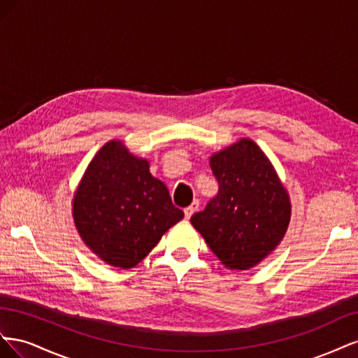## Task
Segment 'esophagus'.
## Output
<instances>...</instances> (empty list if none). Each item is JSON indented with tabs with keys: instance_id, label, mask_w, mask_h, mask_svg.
Returning <instances> with one entry per match:
<instances>
[{
	"instance_id": "obj_1",
	"label": "esophagus",
	"mask_w": 358,
	"mask_h": 358,
	"mask_svg": "<svg viewBox=\"0 0 358 358\" xmlns=\"http://www.w3.org/2000/svg\"><path fill=\"white\" fill-rule=\"evenodd\" d=\"M199 208H200V201H199V200H194V201H192V204H191V206H188V208H187L185 210H183V212H185V218H187V220H189L191 216L199 210Z\"/></svg>"
}]
</instances>
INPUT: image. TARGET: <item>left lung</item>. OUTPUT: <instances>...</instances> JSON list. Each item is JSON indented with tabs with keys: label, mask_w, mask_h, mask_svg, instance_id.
<instances>
[{
	"label": "left lung",
	"mask_w": 358,
	"mask_h": 358,
	"mask_svg": "<svg viewBox=\"0 0 358 358\" xmlns=\"http://www.w3.org/2000/svg\"><path fill=\"white\" fill-rule=\"evenodd\" d=\"M220 183L218 196L194 225L230 270H249L282 242L291 220L288 191L272 162L254 140L241 138L209 158Z\"/></svg>",
	"instance_id": "left-lung-1"
}]
</instances>
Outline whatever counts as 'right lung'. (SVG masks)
Wrapping results in <instances>:
<instances>
[{
    "label": "right lung",
    "mask_w": 358,
    "mask_h": 358,
    "mask_svg": "<svg viewBox=\"0 0 358 358\" xmlns=\"http://www.w3.org/2000/svg\"><path fill=\"white\" fill-rule=\"evenodd\" d=\"M73 221L82 242L101 262L131 268L152 251L183 212L149 161L121 140L107 142L86 167L73 196Z\"/></svg>",
    "instance_id": "1"
}]
</instances>
